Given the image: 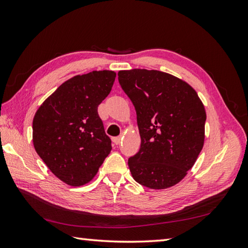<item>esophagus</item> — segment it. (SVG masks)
Masks as SVG:
<instances>
[{
    "label": "esophagus",
    "mask_w": 248,
    "mask_h": 248,
    "mask_svg": "<svg viewBox=\"0 0 248 248\" xmlns=\"http://www.w3.org/2000/svg\"><path fill=\"white\" fill-rule=\"evenodd\" d=\"M113 141L115 145H119L120 141H121V139L119 138V136H117V138H113Z\"/></svg>",
    "instance_id": "obj_1"
}]
</instances>
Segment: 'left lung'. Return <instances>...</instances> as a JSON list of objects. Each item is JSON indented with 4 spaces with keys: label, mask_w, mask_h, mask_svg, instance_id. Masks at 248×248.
Segmentation results:
<instances>
[{
    "label": "left lung",
    "mask_w": 248,
    "mask_h": 248,
    "mask_svg": "<svg viewBox=\"0 0 248 248\" xmlns=\"http://www.w3.org/2000/svg\"><path fill=\"white\" fill-rule=\"evenodd\" d=\"M118 81L135 108L141 140L128 161L133 179L154 189L175 186L203 147L202 102L186 82L159 70H121Z\"/></svg>",
    "instance_id": "left-lung-1"
}]
</instances>
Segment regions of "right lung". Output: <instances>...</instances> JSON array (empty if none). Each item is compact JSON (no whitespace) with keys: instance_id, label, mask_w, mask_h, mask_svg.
<instances>
[{"instance_id":"right-lung-1","label":"right lung","mask_w":248,"mask_h":248,"mask_svg":"<svg viewBox=\"0 0 248 248\" xmlns=\"http://www.w3.org/2000/svg\"><path fill=\"white\" fill-rule=\"evenodd\" d=\"M115 78L110 70L73 77L46 99L34 116L36 152L69 186L91 181L112 150L98 105L108 97Z\"/></svg>"}]
</instances>
